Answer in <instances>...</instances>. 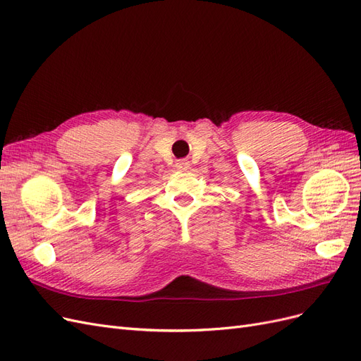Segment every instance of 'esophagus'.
Instances as JSON below:
<instances>
[{
	"mask_svg": "<svg viewBox=\"0 0 361 361\" xmlns=\"http://www.w3.org/2000/svg\"><path fill=\"white\" fill-rule=\"evenodd\" d=\"M188 166H190L188 161H185V159H179V161L176 162V169H178V170H187Z\"/></svg>",
	"mask_w": 361,
	"mask_h": 361,
	"instance_id": "1",
	"label": "esophagus"
}]
</instances>
